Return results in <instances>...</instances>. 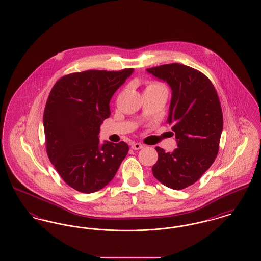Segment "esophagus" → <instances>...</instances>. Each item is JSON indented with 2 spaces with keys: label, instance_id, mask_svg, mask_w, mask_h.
I'll use <instances>...</instances> for the list:
<instances>
[{
  "label": "esophagus",
  "instance_id": "34e87169",
  "mask_svg": "<svg viewBox=\"0 0 261 261\" xmlns=\"http://www.w3.org/2000/svg\"><path fill=\"white\" fill-rule=\"evenodd\" d=\"M131 148L133 149H141L144 148V145H142L141 143H134V144H132Z\"/></svg>",
  "mask_w": 261,
  "mask_h": 261
}]
</instances>
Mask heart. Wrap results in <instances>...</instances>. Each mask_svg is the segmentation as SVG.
Returning a JSON list of instances; mask_svg holds the SVG:
<instances>
[{
	"label": "heart",
	"mask_w": 261,
	"mask_h": 261,
	"mask_svg": "<svg viewBox=\"0 0 261 261\" xmlns=\"http://www.w3.org/2000/svg\"><path fill=\"white\" fill-rule=\"evenodd\" d=\"M155 87H162V85L159 84V83H155V82H150V83H149V84L147 85L146 89H150V88Z\"/></svg>",
	"instance_id": "obj_1"
}]
</instances>
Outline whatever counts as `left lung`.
<instances>
[{
    "instance_id": "left-lung-1",
    "label": "left lung",
    "mask_w": 261,
    "mask_h": 261,
    "mask_svg": "<svg viewBox=\"0 0 261 261\" xmlns=\"http://www.w3.org/2000/svg\"><path fill=\"white\" fill-rule=\"evenodd\" d=\"M147 71L172 90L167 123L177 141L173 152L156 147L153 176L168 188L182 190L196 183L214 162L223 129L220 100L211 80L181 63L163 64Z\"/></svg>"
}]
</instances>
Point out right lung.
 Returning a JSON list of instances; mask_svg holds the SVG:
<instances>
[{
    "mask_svg": "<svg viewBox=\"0 0 261 261\" xmlns=\"http://www.w3.org/2000/svg\"><path fill=\"white\" fill-rule=\"evenodd\" d=\"M87 70L65 75L50 90L43 123L51 164L68 186L94 193L114 177L129 147L125 142L99 145V127L110 117L115 91L133 73Z\"/></svg>",
    "mask_w": 261,
    "mask_h": 261,
    "instance_id": "add662e5",
    "label": "right lung"
}]
</instances>
